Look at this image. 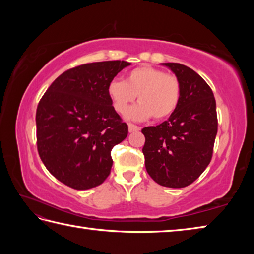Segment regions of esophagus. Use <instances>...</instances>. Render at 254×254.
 <instances>
[{
    "instance_id": "1",
    "label": "esophagus",
    "mask_w": 254,
    "mask_h": 254,
    "mask_svg": "<svg viewBox=\"0 0 254 254\" xmlns=\"http://www.w3.org/2000/svg\"><path fill=\"white\" fill-rule=\"evenodd\" d=\"M141 128H140V127H137V126H134V124H128V132H137V131H140Z\"/></svg>"
}]
</instances>
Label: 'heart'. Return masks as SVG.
Instances as JSON below:
<instances>
[{
	"label": "heart",
	"mask_w": 254,
	"mask_h": 254,
	"mask_svg": "<svg viewBox=\"0 0 254 254\" xmlns=\"http://www.w3.org/2000/svg\"><path fill=\"white\" fill-rule=\"evenodd\" d=\"M107 92L119 113H126L137 95L140 103L128 110V119L143 121L153 117L162 120L170 117L177 109L180 84L175 76L143 66L128 72L126 81H111Z\"/></svg>",
	"instance_id": "obj_1"
}]
</instances>
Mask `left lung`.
Masks as SVG:
<instances>
[{
    "label": "left lung",
    "mask_w": 254,
    "mask_h": 254,
    "mask_svg": "<svg viewBox=\"0 0 254 254\" xmlns=\"http://www.w3.org/2000/svg\"><path fill=\"white\" fill-rule=\"evenodd\" d=\"M180 84L176 111L167 121L142 130L145 169L165 187L183 188L203 174L212 159L217 133L216 102L207 83L190 68L162 63Z\"/></svg>",
    "instance_id": "left-lung-1"
}]
</instances>
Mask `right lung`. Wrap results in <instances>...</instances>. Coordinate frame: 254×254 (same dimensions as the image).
Returning <instances> with one entry per match:
<instances>
[{
    "label": "right lung",
    "instance_id": "1",
    "mask_svg": "<svg viewBox=\"0 0 254 254\" xmlns=\"http://www.w3.org/2000/svg\"><path fill=\"white\" fill-rule=\"evenodd\" d=\"M131 64L121 60L80 65L63 72L38 104L37 145L42 162L59 182L84 190L111 173V150L127 135L115 112L109 85Z\"/></svg>",
    "mask_w": 254,
    "mask_h": 254
}]
</instances>
